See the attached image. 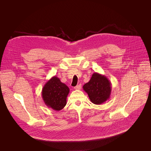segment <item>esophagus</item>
<instances>
[{
	"instance_id": "esophagus-1",
	"label": "esophagus",
	"mask_w": 151,
	"mask_h": 151,
	"mask_svg": "<svg viewBox=\"0 0 151 151\" xmlns=\"http://www.w3.org/2000/svg\"><path fill=\"white\" fill-rule=\"evenodd\" d=\"M81 88V84H79L78 85H76V87H74V89H75V90H80Z\"/></svg>"
}]
</instances>
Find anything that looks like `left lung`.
Wrapping results in <instances>:
<instances>
[{
    "label": "left lung",
    "instance_id": "8db88e82",
    "mask_svg": "<svg viewBox=\"0 0 151 151\" xmlns=\"http://www.w3.org/2000/svg\"><path fill=\"white\" fill-rule=\"evenodd\" d=\"M83 89L88 94L93 103L100 104L109 99L112 87L111 82L106 76L95 72L90 81L83 86Z\"/></svg>",
    "mask_w": 151,
    "mask_h": 151
}]
</instances>
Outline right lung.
Returning <instances> with one entry per match:
<instances>
[{
  "label": "right lung",
  "instance_id": "obj_1",
  "mask_svg": "<svg viewBox=\"0 0 151 151\" xmlns=\"http://www.w3.org/2000/svg\"><path fill=\"white\" fill-rule=\"evenodd\" d=\"M69 88L60 79L54 76L52 77L43 87L42 97L45 104L50 108L59 111L66 104L67 97Z\"/></svg>",
  "mask_w": 151,
  "mask_h": 151
}]
</instances>
